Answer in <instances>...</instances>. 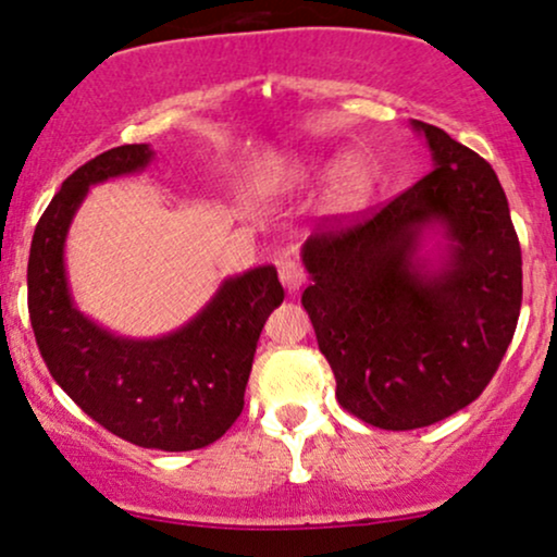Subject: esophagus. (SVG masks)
<instances>
[{
    "label": "esophagus",
    "mask_w": 557,
    "mask_h": 557,
    "mask_svg": "<svg viewBox=\"0 0 557 557\" xmlns=\"http://www.w3.org/2000/svg\"><path fill=\"white\" fill-rule=\"evenodd\" d=\"M277 272H280V283H283L287 293H296L306 280V274H304V270H300V264H296V261H290V259L280 261Z\"/></svg>",
    "instance_id": "34e87169"
}]
</instances>
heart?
I'll return each instance as SVG.
<instances>
[{
    "label": "heart",
    "instance_id": "1",
    "mask_svg": "<svg viewBox=\"0 0 557 557\" xmlns=\"http://www.w3.org/2000/svg\"><path fill=\"white\" fill-rule=\"evenodd\" d=\"M319 170H322V164L311 162V159H298V162L287 168L285 177L290 183H304L311 175H317ZM372 170L367 168V162L359 157H345L337 162L327 185H324L322 209L330 216H337V220H348V216H356L367 209L369 198H372Z\"/></svg>",
    "mask_w": 557,
    "mask_h": 557
}]
</instances>
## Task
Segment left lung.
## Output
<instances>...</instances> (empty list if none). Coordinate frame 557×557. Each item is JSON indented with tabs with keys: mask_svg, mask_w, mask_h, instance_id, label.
I'll return each mask as SVG.
<instances>
[{
	"mask_svg": "<svg viewBox=\"0 0 557 557\" xmlns=\"http://www.w3.org/2000/svg\"><path fill=\"white\" fill-rule=\"evenodd\" d=\"M432 172L387 207L300 248V304L337 403L380 430H419L482 395L513 341L521 246L495 170L411 120ZM435 248L425 251V240Z\"/></svg>",
	"mask_w": 557,
	"mask_h": 557,
	"instance_id": "8db88e82",
	"label": "left lung"
}]
</instances>
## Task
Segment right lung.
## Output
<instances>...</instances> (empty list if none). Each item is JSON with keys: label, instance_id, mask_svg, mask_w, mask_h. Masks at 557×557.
<instances>
[{"label": "right lung", "instance_id": "right-lung-1", "mask_svg": "<svg viewBox=\"0 0 557 557\" xmlns=\"http://www.w3.org/2000/svg\"><path fill=\"white\" fill-rule=\"evenodd\" d=\"M149 144H125L62 183L28 257V314L49 374L94 421L138 447L181 453L220 440L243 411L267 317L285 290L272 264L227 277L194 319L162 337L114 335L75 306L65 240L88 188L149 168Z\"/></svg>", "mask_w": 557, "mask_h": 557}]
</instances>
